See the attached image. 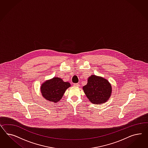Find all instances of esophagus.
Wrapping results in <instances>:
<instances>
[{"instance_id":"1","label":"esophagus","mask_w":148,"mask_h":148,"mask_svg":"<svg viewBox=\"0 0 148 148\" xmlns=\"http://www.w3.org/2000/svg\"><path fill=\"white\" fill-rule=\"evenodd\" d=\"M73 86H75V87H79L80 85L79 84H74Z\"/></svg>"}]
</instances>
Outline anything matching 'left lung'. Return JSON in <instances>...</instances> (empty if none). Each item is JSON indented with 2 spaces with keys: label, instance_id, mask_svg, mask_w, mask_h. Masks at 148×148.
I'll return each mask as SVG.
<instances>
[{
  "label": "left lung",
  "instance_id": "1",
  "mask_svg": "<svg viewBox=\"0 0 148 148\" xmlns=\"http://www.w3.org/2000/svg\"><path fill=\"white\" fill-rule=\"evenodd\" d=\"M82 89L87 98L93 104L106 103L112 94V86L109 81L95 75L89 76L87 85Z\"/></svg>",
  "mask_w": 148,
  "mask_h": 148
}]
</instances>
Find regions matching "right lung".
<instances>
[{
    "label": "right lung",
    "instance_id": "obj_1",
    "mask_svg": "<svg viewBox=\"0 0 148 148\" xmlns=\"http://www.w3.org/2000/svg\"><path fill=\"white\" fill-rule=\"evenodd\" d=\"M71 86L69 82H64L62 79L55 76L41 85L40 92L47 100L56 103L62 99L66 90Z\"/></svg>",
    "mask_w": 148,
    "mask_h": 148
}]
</instances>
